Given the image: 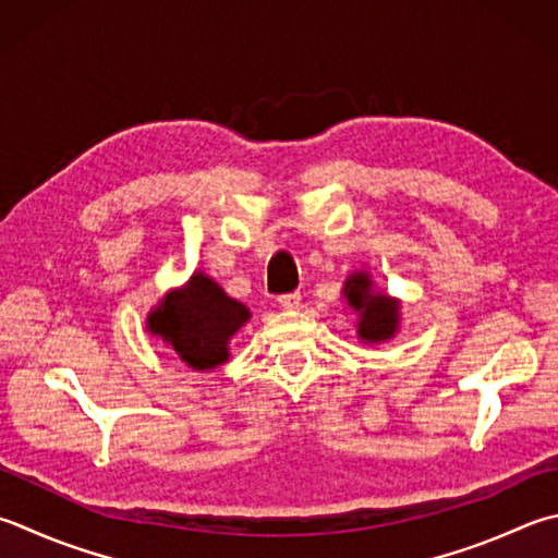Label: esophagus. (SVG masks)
Instances as JSON below:
<instances>
[{
  "instance_id": "obj_1",
  "label": "esophagus",
  "mask_w": 558,
  "mask_h": 558,
  "mask_svg": "<svg viewBox=\"0 0 558 558\" xmlns=\"http://www.w3.org/2000/svg\"><path fill=\"white\" fill-rule=\"evenodd\" d=\"M277 301H279V306H281V308H287V311H293V308H299V303H301V293H299V291H291V293H281V296H279Z\"/></svg>"
}]
</instances>
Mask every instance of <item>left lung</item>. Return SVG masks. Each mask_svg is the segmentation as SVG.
Wrapping results in <instances>:
<instances>
[{
    "label": "left lung",
    "instance_id": "obj_1",
    "mask_svg": "<svg viewBox=\"0 0 558 558\" xmlns=\"http://www.w3.org/2000/svg\"><path fill=\"white\" fill-rule=\"evenodd\" d=\"M342 296L347 306L356 313V335L362 342H384L391 340L401 320V303L386 296V293L374 291V281L366 271H354L347 277Z\"/></svg>",
    "mask_w": 558,
    "mask_h": 558
}]
</instances>
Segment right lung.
<instances>
[{
  "instance_id": "right-lung-1",
  "label": "right lung",
  "mask_w": 558,
  "mask_h": 558,
  "mask_svg": "<svg viewBox=\"0 0 558 558\" xmlns=\"http://www.w3.org/2000/svg\"><path fill=\"white\" fill-rule=\"evenodd\" d=\"M250 320V308L230 299L204 271L170 291L148 315V330L162 338L192 369L228 362V342Z\"/></svg>"
}]
</instances>
